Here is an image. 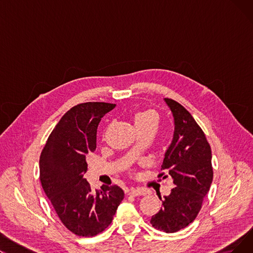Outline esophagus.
<instances>
[{"label":"esophagus","instance_id":"34e87169","mask_svg":"<svg viewBox=\"0 0 253 253\" xmlns=\"http://www.w3.org/2000/svg\"><path fill=\"white\" fill-rule=\"evenodd\" d=\"M128 195L130 196H143V195H147V191L142 188H132L129 190Z\"/></svg>","mask_w":253,"mask_h":253}]
</instances>
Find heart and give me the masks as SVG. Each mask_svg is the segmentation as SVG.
<instances>
[{"mask_svg": "<svg viewBox=\"0 0 253 253\" xmlns=\"http://www.w3.org/2000/svg\"><path fill=\"white\" fill-rule=\"evenodd\" d=\"M158 115L154 110H144L134 116V124L136 129L144 127H157Z\"/></svg>", "mask_w": 253, "mask_h": 253, "instance_id": "heart-1", "label": "heart"}]
</instances>
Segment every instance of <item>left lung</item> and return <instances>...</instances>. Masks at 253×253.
<instances>
[{
  "instance_id": "obj_1",
  "label": "left lung",
  "mask_w": 253,
  "mask_h": 253,
  "mask_svg": "<svg viewBox=\"0 0 253 253\" xmlns=\"http://www.w3.org/2000/svg\"><path fill=\"white\" fill-rule=\"evenodd\" d=\"M174 117V135L165 153L161 170H167L175 187L161 199L162 207L151 218L159 231L175 233L192 223L209 192L213 178L211 148L201 127L177 101L165 98ZM164 176L160 172L158 177Z\"/></svg>"
}]
</instances>
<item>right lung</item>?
<instances>
[{"instance_id": "1", "label": "right lung", "mask_w": 253, "mask_h": 253, "mask_svg": "<svg viewBox=\"0 0 253 253\" xmlns=\"http://www.w3.org/2000/svg\"><path fill=\"white\" fill-rule=\"evenodd\" d=\"M115 106L94 101L73 106L52 130L40 156L42 188L64 227L77 236L102 233L124 199L118 185L93 192L84 178L86 158L96 150L98 124Z\"/></svg>"}]
</instances>
